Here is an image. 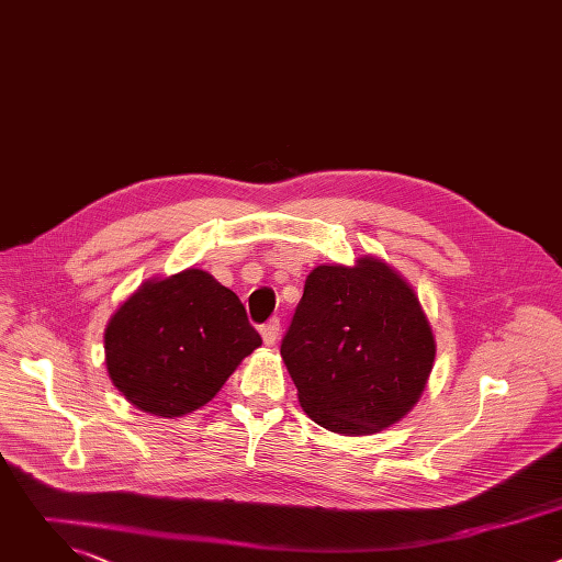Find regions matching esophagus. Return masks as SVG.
<instances>
[{"label": "esophagus", "instance_id": "1", "mask_svg": "<svg viewBox=\"0 0 562 562\" xmlns=\"http://www.w3.org/2000/svg\"><path fill=\"white\" fill-rule=\"evenodd\" d=\"M260 334H262V340H265V345H276V340H278V336H280V319L278 317H271L267 325H262L260 327Z\"/></svg>", "mask_w": 562, "mask_h": 562}]
</instances>
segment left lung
I'll return each instance as SVG.
<instances>
[{
  "instance_id": "1",
  "label": "left lung",
  "mask_w": 562,
  "mask_h": 562,
  "mask_svg": "<svg viewBox=\"0 0 562 562\" xmlns=\"http://www.w3.org/2000/svg\"><path fill=\"white\" fill-rule=\"evenodd\" d=\"M304 414L336 434L397 423L425 391L436 342L414 289L391 267H317L280 345Z\"/></svg>"
}]
</instances>
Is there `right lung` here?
Here are the masks:
<instances>
[{
    "instance_id": "right-lung-1",
    "label": "right lung",
    "mask_w": 562,
    "mask_h": 562,
    "mask_svg": "<svg viewBox=\"0 0 562 562\" xmlns=\"http://www.w3.org/2000/svg\"><path fill=\"white\" fill-rule=\"evenodd\" d=\"M262 345L245 304L200 269L144 282L111 317L106 369L137 409L178 418L206 405Z\"/></svg>"
}]
</instances>
